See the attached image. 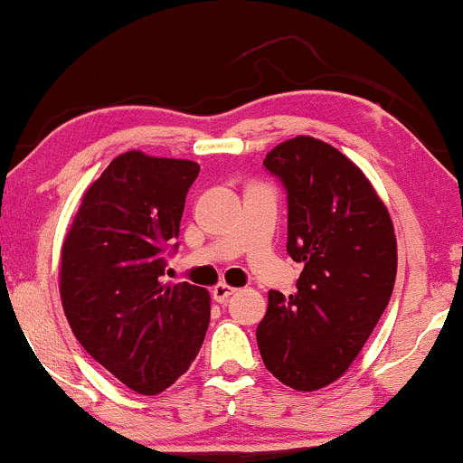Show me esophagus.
<instances>
[{
	"label": "esophagus",
	"instance_id": "1",
	"mask_svg": "<svg viewBox=\"0 0 463 463\" xmlns=\"http://www.w3.org/2000/svg\"><path fill=\"white\" fill-rule=\"evenodd\" d=\"M232 295H236V288H232L227 284H216L214 288H212V297H214V301H219V303H225Z\"/></svg>",
	"mask_w": 463,
	"mask_h": 463
}]
</instances>
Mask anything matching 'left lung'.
<instances>
[{
  "label": "left lung",
  "instance_id": "8db88e82",
  "mask_svg": "<svg viewBox=\"0 0 463 463\" xmlns=\"http://www.w3.org/2000/svg\"><path fill=\"white\" fill-rule=\"evenodd\" d=\"M264 166L288 193L286 249L303 270L295 295L269 292L255 335L281 383L314 392L346 373L388 307L394 225L362 168L329 143L297 136Z\"/></svg>",
  "mask_w": 463,
  "mask_h": 463
}]
</instances>
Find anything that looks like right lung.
Here are the masks:
<instances>
[{"instance_id": "right-lung-1", "label": "right lung", "mask_w": 463, "mask_h": 463, "mask_svg": "<svg viewBox=\"0 0 463 463\" xmlns=\"http://www.w3.org/2000/svg\"><path fill=\"white\" fill-rule=\"evenodd\" d=\"M197 175L193 160L125 151L84 193L60 251V298L75 338L138 394L175 383L210 325L205 288L162 284V251L179 236Z\"/></svg>"}]
</instances>
